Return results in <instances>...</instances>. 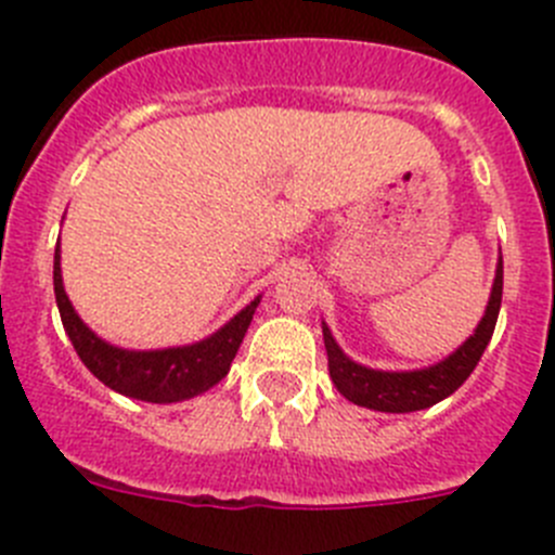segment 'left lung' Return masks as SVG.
Listing matches in <instances>:
<instances>
[{
    "label": "left lung",
    "mask_w": 555,
    "mask_h": 555,
    "mask_svg": "<svg viewBox=\"0 0 555 555\" xmlns=\"http://www.w3.org/2000/svg\"><path fill=\"white\" fill-rule=\"evenodd\" d=\"M501 293H504V262L499 260L493 293H490L488 309H485V318L476 325L474 336H468L449 359H443L441 364L427 366V370L383 372L356 364V361H350L348 356L341 353V348L331 336L328 325L323 323L331 380L339 388L341 397H348L350 402L361 408H372V411L383 413L424 411V408L435 405V402L447 400L449 395H454L468 380V375L479 364L485 348H488L490 336L495 331V320H499Z\"/></svg>",
    "instance_id": "left-lung-1"
}]
</instances>
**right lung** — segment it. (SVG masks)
<instances>
[{"instance_id": "obj_1", "label": "right lung", "mask_w": 555, "mask_h": 555, "mask_svg": "<svg viewBox=\"0 0 555 555\" xmlns=\"http://www.w3.org/2000/svg\"><path fill=\"white\" fill-rule=\"evenodd\" d=\"M54 295L65 334L70 336L87 370L103 386L142 402H180L214 388L230 372L232 359L254 318V309L260 304V298H254L224 328L196 345L167 350H122L92 334L76 314L74 304L67 301L65 287H62L60 246L54 248Z\"/></svg>"}]
</instances>
